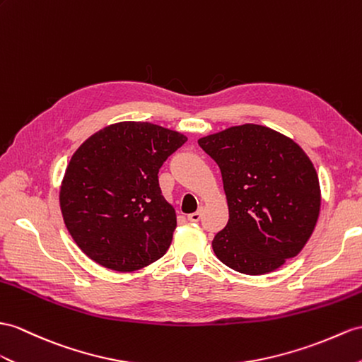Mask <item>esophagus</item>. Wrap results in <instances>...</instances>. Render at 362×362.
<instances>
[{"label":"esophagus","instance_id":"obj_1","mask_svg":"<svg viewBox=\"0 0 362 362\" xmlns=\"http://www.w3.org/2000/svg\"><path fill=\"white\" fill-rule=\"evenodd\" d=\"M187 219H189L190 223H198L199 219H201V211L197 210V211H193V214H189V215H187Z\"/></svg>","mask_w":362,"mask_h":362}]
</instances>
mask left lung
<instances>
[{
    "label": "left lung",
    "instance_id": "8db88e82",
    "mask_svg": "<svg viewBox=\"0 0 362 362\" xmlns=\"http://www.w3.org/2000/svg\"><path fill=\"white\" fill-rule=\"evenodd\" d=\"M221 169L228 221L211 241L216 258L245 275L279 269L303 250L320 216L321 189L293 139L258 124L198 139Z\"/></svg>",
    "mask_w": 362,
    "mask_h": 362
}]
</instances>
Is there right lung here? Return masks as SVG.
<instances>
[{"instance_id": "right-lung-1", "label": "right lung", "mask_w": 362, "mask_h": 362, "mask_svg": "<svg viewBox=\"0 0 362 362\" xmlns=\"http://www.w3.org/2000/svg\"><path fill=\"white\" fill-rule=\"evenodd\" d=\"M187 136L152 122L122 121L96 132L70 158L59 190L64 224L100 266L134 272L170 247L176 214L158 172Z\"/></svg>"}]
</instances>
